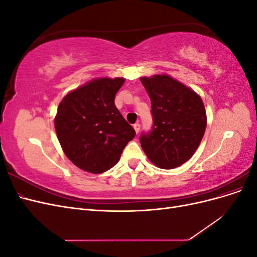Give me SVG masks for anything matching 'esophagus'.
Listing matches in <instances>:
<instances>
[{
  "mask_svg": "<svg viewBox=\"0 0 257 257\" xmlns=\"http://www.w3.org/2000/svg\"><path fill=\"white\" fill-rule=\"evenodd\" d=\"M134 130H135L136 133L138 134L139 130H141V124H139V123H135V124H134Z\"/></svg>",
  "mask_w": 257,
  "mask_h": 257,
  "instance_id": "1",
  "label": "esophagus"
}]
</instances>
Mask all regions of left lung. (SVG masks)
Returning a JSON list of instances; mask_svg holds the SVG:
<instances>
[{
	"label": "left lung",
	"mask_w": 257,
	"mask_h": 257,
	"mask_svg": "<svg viewBox=\"0 0 257 257\" xmlns=\"http://www.w3.org/2000/svg\"><path fill=\"white\" fill-rule=\"evenodd\" d=\"M151 99L153 127L143 134L147 158L162 169L188 162L204 137L207 113L199 94L167 74L141 77Z\"/></svg>",
	"instance_id": "8db88e82"
}]
</instances>
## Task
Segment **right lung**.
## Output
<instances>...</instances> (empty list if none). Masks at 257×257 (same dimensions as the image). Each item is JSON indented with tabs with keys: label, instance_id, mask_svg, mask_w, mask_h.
Here are the masks:
<instances>
[{
	"label": "right lung",
	"instance_id": "obj_1",
	"mask_svg": "<svg viewBox=\"0 0 257 257\" xmlns=\"http://www.w3.org/2000/svg\"><path fill=\"white\" fill-rule=\"evenodd\" d=\"M123 77H99L68 92L54 116L57 137L67 159L91 174H102L119 162L135 131L114 105Z\"/></svg>",
	"mask_w": 257,
	"mask_h": 257
}]
</instances>
